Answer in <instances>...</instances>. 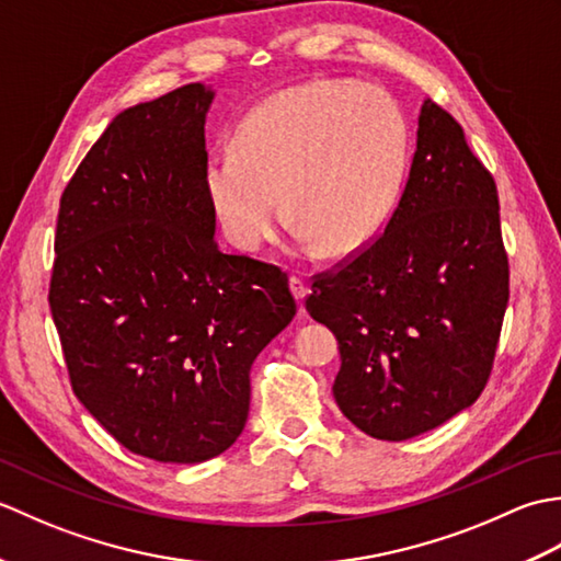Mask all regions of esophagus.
Segmentation results:
<instances>
[{"label":"esophagus","mask_w":561,"mask_h":561,"mask_svg":"<svg viewBox=\"0 0 561 561\" xmlns=\"http://www.w3.org/2000/svg\"><path fill=\"white\" fill-rule=\"evenodd\" d=\"M289 289H291L294 299L299 301L301 311H304V299H306V294H308V287H306V282L299 277V274H291V279H289Z\"/></svg>","instance_id":"obj_1"}]
</instances>
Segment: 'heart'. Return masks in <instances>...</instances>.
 Wrapping results in <instances>:
<instances>
[{"mask_svg":"<svg viewBox=\"0 0 561 561\" xmlns=\"http://www.w3.org/2000/svg\"><path fill=\"white\" fill-rule=\"evenodd\" d=\"M402 129L371 83L313 81L245 115L233 147L214 151L205 190L229 241L257 250L279 231L284 205L304 250H362L383 229L400 193Z\"/></svg>","mask_w":561,"mask_h":561,"instance_id":"1","label":"heart"}]
</instances>
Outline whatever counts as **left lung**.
<instances>
[{"label":"left lung","mask_w":561,"mask_h":561,"mask_svg":"<svg viewBox=\"0 0 561 561\" xmlns=\"http://www.w3.org/2000/svg\"><path fill=\"white\" fill-rule=\"evenodd\" d=\"M306 311L340 342L335 400L364 434L404 440L480 398L508 304L492 173L432 99L386 229L316 274Z\"/></svg>","instance_id":"left-lung-1"}]
</instances>
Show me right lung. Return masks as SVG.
I'll list each match as a JSON object with an SVG mask.
<instances>
[{
	"label": "right lung",
	"mask_w": 561,
	"mask_h": 561,
	"mask_svg": "<svg viewBox=\"0 0 561 561\" xmlns=\"http://www.w3.org/2000/svg\"><path fill=\"white\" fill-rule=\"evenodd\" d=\"M214 91L105 127L59 199L50 311L71 390L117 444L195 465L241 436L250 366L291 323L279 267L226 255L205 190Z\"/></svg>",
	"instance_id": "1"
}]
</instances>
